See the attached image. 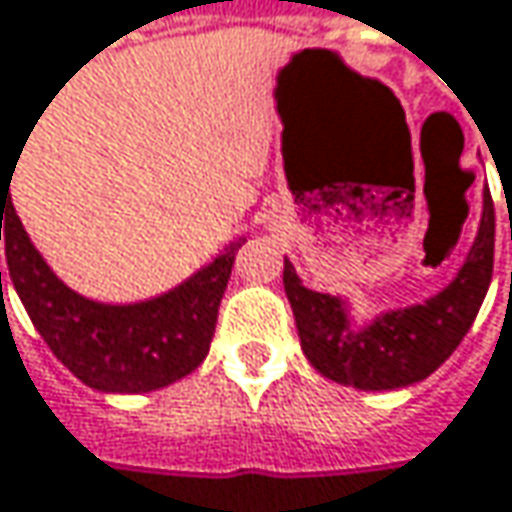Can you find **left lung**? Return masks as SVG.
I'll return each instance as SVG.
<instances>
[{"mask_svg":"<svg viewBox=\"0 0 512 512\" xmlns=\"http://www.w3.org/2000/svg\"><path fill=\"white\" fill-rule=\"evenodd\" d=\"M496 214L484 194L478 237L466 255L458 278L435 298L406 310L376 316L365 327H353L342 298L313 292L301 284L295 266L284 260V289L304 356L318 374L362 391L406 388L429 374L464 342L493 278Z\"/></svg>","mask_w":512,"mask_h":512,"instance_id":"8db88e82","label":"left lung"}]
</instances>
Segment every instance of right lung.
Wrapping results in <instances>:
<instances>
[{"mask_svg":"<svg viewBox=\"0 0 512 512\" xmlns=\"http://www.w3.org/2000/svg\"><path fill=\"white\" fill-rule=\"evenodd\" d=\"M8 191L11 185L2 173L0 240L5 234L11 284L51 353L80 382L112 394H144L202 365L240 243L159 298L124 307L98 304L77 295L48 269L19 223Z\"/></svg>","mask_w":512,"mask_h":512,"instance_id":"right-lung-1","label":"right lung"}]
</instances>
